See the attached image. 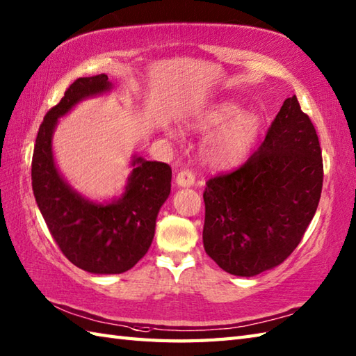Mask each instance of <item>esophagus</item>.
<instances>
[{
    "label": "esophagus",
    "instance_id": "34e87169",
    "mask_svg": "<svg viewBox=\"0 0 356 356\" xmlns=\"http://www.w3.org/2000/svg\"><path fill=\"white\" fill-rule=\"evenodd\" d=\"M194 182H195V177L190 170H182L176 176V184L182 188H190L194 185Z\"/></svg>",
    "mask_w": 356,
    "mask_h": 356
}]
</instances>
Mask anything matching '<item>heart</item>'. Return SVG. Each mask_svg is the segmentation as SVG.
Returning a JSON list of instances; mask_svg holds the SVG:
<instances>
[{
  "label": "heart",
  "mask_w": 356,
  "mask_h": 356,
  "mask_svg": "<svg viewBox=\"0 0 356 356\" xmlns=\"http://www.w3.org/2000/svg\"><path fill=\"white\" fill-rule=\"evenodd\" d=\"M188 127L202 131L220 127L205 143L202 156L217 168H229L243 161L254 147L260 119L252 111H241L236 102L222 101L197 113Z\"/></svg>",
  "instance_id": "1"
}]
</instances>
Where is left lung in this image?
Instances as JSON below:
<instances>
[{
	"instance_id": "8db88e82",
	"label": "left lung",
	"mask_w": 356,
	"mask_h": 356,
	"mask_svg": "<svg viewBox=\"0 0 356 356\" xmlns=\"http://www.w3.org/2000/svg\"><path fill=\"white\" fill-rule=\"evenodd\" d=\"M323 157L297 96L287 97L248 161L207 182L203 246L223 270L254 277L283 263L318 208Z\"/></svg>"
}]
</instances>
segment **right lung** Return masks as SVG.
<instances>
[{
    "instance_id": "right-lung-1",
    "label": "right lung",
    "mask_w": 356,
    "mask_h": 356,
    "mask_svg": "<svg viewBox=\"0 0 356 356\" xmlns=\"http://www.w3.org/2000/svg\"><path fill=\"white\" fill-rule=\"evenodd\" d=\"M111 88L104 73L74 81L44 116L32 157L33 194L51 237L74 266L92 274H122L147 254L159 209L171 191L170 165L139 156H133L125 193L111 203L82 197L59 174L51 149L58 119Z\"/></svg>"
}]
</instances>
